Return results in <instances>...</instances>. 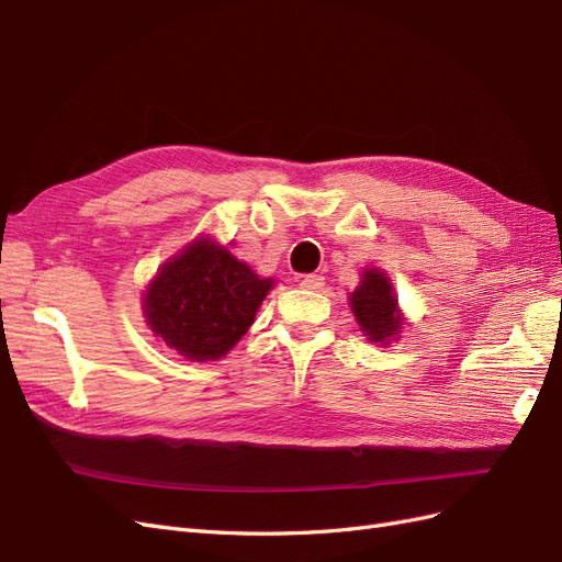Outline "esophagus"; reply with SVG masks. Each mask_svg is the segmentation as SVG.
Instances as JSON below:
<instances>
[{
  "instance_id": "esophagus-1",
  "label": "esophagus",
  "mask_w": 562,
  "mask_h": 562,
  "mask_svg": "<svg viewBox=\"0 0 562 562\" xmlns=\"http://www.w3.org/2000/svg\"><path fill=\"white\" fill-rule=\"evenodd\" d=\"M323 283H326V279H323L321 274H307V277L300 281V285L304 288V291H318Z\"/></svg>"
}]
</instances>
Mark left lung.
<instances>
[{"instance_id": "1", "label": "left lung", "mask_w": 562, "mask_h": 562, "mask_svg": "<svg viewBox=\"0 0 562 562\" xmlns=\"http://www.w3.org/2000/svg\"><path fill=\"white\" fill-rule=\"evenodd\" d=\"M349 307L370 342L389 347L401 339L407 318L398 304L394 283L384 269L366 267L361 271V283L349 295Z\"/></svg>"}]
</instances>
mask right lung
<instances>
[{
  "label": "right lung",
  "instance_id": "obj_1",
  "mask_svg": "<svg viewBox=\"0 0 562 562\" xmlns=\"http://www.w3.org/2000/svg\"><path fill=\"white\" fill-rule=\"evenodd\" d=\"M274 283L255 274L211 234H199L151 277L143 316L166 347L209 363L227 356L248 333Z\"/></svg>",
  "mask_w": 562,
  "mask_h": 562
}]
</instances>
